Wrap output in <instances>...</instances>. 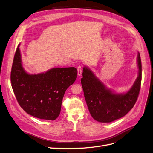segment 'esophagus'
<instances>
[{"label": "esophagus", "mask_w": 153, "mask_h": 153, "mask_svg": "<svg viewBox=\"0 0 153 153\" xmlns=\"http://www.w3.org/2000/svg\"><path fill=\"white\" fill-rule=\"evenodd\" d=\"M82 71V69L81 66H80V65H79V67H77V74H78V76H81Z\"/></svg>", "instance_id": "34e87169"}]
</instances>
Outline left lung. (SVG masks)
<instances>
[{"instance_id":"left-lung-1","label":"left lung","mask_w":153,"mask_h":153,"mask_svg":"<svg viewBox=\"0 0 153 153\" xmlns=\"http://www.w3.org/2000/svg\"><path fill=\"white\" fill-rule=\"evenodd\" d=\"M137 63L138 76L129 91L116 94L107 88L86 67L82 71L81 85L87 106L94 119L100 123H111L124 117L137 102L142 81V63L140 53Z\"/></svg>"}]
</instances>
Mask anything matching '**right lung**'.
Masks as SVG:
<instances>
[{
    "label": "right lung",
    "mask_w": 153,
    "mask_h": 153,
    "mask_svg": "<svg viewBox=\"0 0 153 153\" xmlns=\"http://www.w3.org/2000/svg\"><path fill=\"white\" fill-rule=\"evenodd\" d=\"M18 46L11 72V81L19 105L29 115L54 120L59 115L65 91L77 78L74 67L54 68L44 73L29 74L22 65Z\"/></svg>",
    "instance_id": "add662e5"
}]
</instances>
